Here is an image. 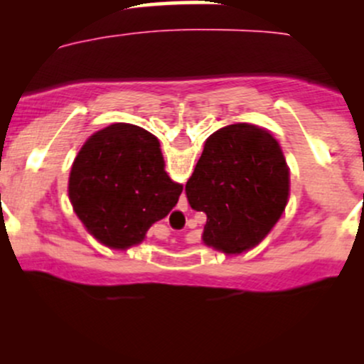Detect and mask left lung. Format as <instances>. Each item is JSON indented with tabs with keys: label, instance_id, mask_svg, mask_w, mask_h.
<instances>
[{
	"label": "left lung",
	"instance_id": "1",
	"mask_svg": "<svg viewBox=\"0 0 364 364\" xmlns=\"http://www.w3.org/2000/svg\"><path fill=\"white\" fill-rule=\"evenodd\" d=\"M289 190L281 144L252 123L212 133L186 183L191 208L207 214L202 243L224 255L260 245L286 210Z\"/></svg>",
	"mask_w": 364,
	"mask_h": 364
}]
</instances>
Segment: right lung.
Instances as JSON below:
<instances>
[{
    "mask_svg": "<svg viewBox=\"0 0 364 364\" xmlns=\"http://www.w3.org/2000/svg\"><path fill=\"white\" fill-rule=\"evenodd\" d=\"M164 168L157 136L136 124H109L78 150L68 178L70 203L99 243L128 250L178 203L183 185Z\"/></svg>",
    "mask_w": 364,
    "mask_h": 364,
    "instance_id": "obj_1",
    "label": "right lung"
}]
</instances>
